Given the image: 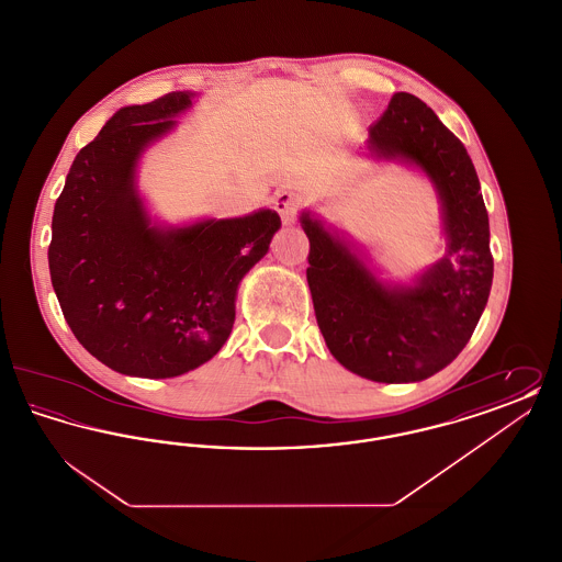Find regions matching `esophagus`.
<instances>
[{"instance_id": "esophagus-1", "label": "esophagus", "mask_w": 562, "mask_h": 562, "mask_svg": "<svg viewBox=\"0 0 562 562\" xmlns=\"http://www.w3.org/2000/svg\"><path fill=\"white\" fill-rule=\"evenodd\" d=\"M299 204H301V200L293 191H278L276 198H273V209L278 211L284 225L294 223L296 213H299Z\"/></svg>"}]
</instances>
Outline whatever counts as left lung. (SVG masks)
Segmentation results:
<instances>
[{
  "instance_id": "obj_1",
  "label": "left lung",
  "mask_w": 562,
  "mask_h": 562,
  "mask_svg": "<svg viewBox=\"0 0 562 562\" xmlns=\"http://www.w3.org/2000/svg\"><path fill=\"white\" fill-rule=\"evenodd\" d=\"M369 156L417 166L442 204L445 255L411 286L385 284L356 248L310 211L307 284L326 348L379 383L422 381L451 364L481 321L493 284L488 214L463 143L431 109L396 92L369 128Z\"/></svg>"
}]
</instances>
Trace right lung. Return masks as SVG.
Masks as SVG:
<instances>
[{"label": "right lung", "instance_id": "obj_1", "mask_svg": "<svg viewBox=\"0 0 562 562\" xmlns=\"http://www.w3.org/2000/svg\"><path fill=\"white\" fill-rule=\"evenodd\" d=\"M191 99L168 92L115 111L76 156L54 206L48 266L63 316L117 373L166 379L209 362L232 333L241 278L280 229L269 209L186 227L151 223L136 164Z\"/></svg>", "mask_w": 562, "mask_h": 562}]
</instances>
